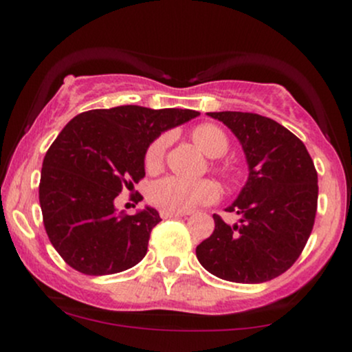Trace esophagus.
<instances>
[{
  "label": "esophagus",
  "instance_id": "esophagus-1",
  "mask_svg": "<svg viewBox=\"0 0 352 352\" xmlns=\"http://www.w3.org/2000/svg\"><path fill=\"white\" fill-rule=\"evenodd\" d=\"M185 213L182 212H168V210H160V217L162 218H177V217H184Z\"/></svg>",
  "mask_w": 352,
  "mask_h": 352
}]
</instances>
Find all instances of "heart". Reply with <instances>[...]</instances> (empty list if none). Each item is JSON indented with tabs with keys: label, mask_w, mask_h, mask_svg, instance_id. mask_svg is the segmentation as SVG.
I'll list each match as a JSON object with an SVG mask.
<instances>
[{
	"label": "heart",
	"mask_w": 352,
	"mask_h": 352,
	"mask_svg": "<svg viewBox=\"0 0 352 352\" xmlns=\"http://www.w3.org/2000/svg\"><path fill=\"white\" fill-rule=\"evenodd\" d=\"M193 142L205 155L217 159L228 151V137L215 124H199L192 129ZM168 137L160 135L145 152L147 170H157L164 162ZM218 197V188L210 180H185L180 177H164L148 188V199L155 207L168 212H188L197 205L210 204Z\"/></svg>",
	"instance_id": "b5f03b06"
}]
</instances>
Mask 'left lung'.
Returning a JSON list of instances; mask_svg holds the SVG:
<instances>
[{"instance_id":"obj_1","label":"left lung","mask_w":352,"mask_h":352,"mask_svg":"<svg viewBox=\"0 0 352 352\" xmlns=\"http://www.w3.org/2000/svg\"><path fill=\"white\" fill-rule=\"evenodd\" d=\"M223 122L248 162V180L215 230L197 246L200 265L221 280L265 283L292 268L311 235L318 208V172L305 144L276 120L252 112H208Z\"/></svg>"}]
</instances>
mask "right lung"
Here are the masks:
<instances>
[{"label":"right lung","mask_w":352,"mask_h":352,"mask_svg":"<svg viewBox=\"0 0 352 352\" xmlns=\"http://www.w3.org/2000/svg\"><path fill=\"white\" fill-rule=\"evenodd\" d=\"M200 112L119 106L76 116L43 160L39 204L56 252L91 276L120 273L147 253L155 208L117 213L114 199L145 177L148 145Z\"/></svg>","instance_id":"1"}]
</instances>
